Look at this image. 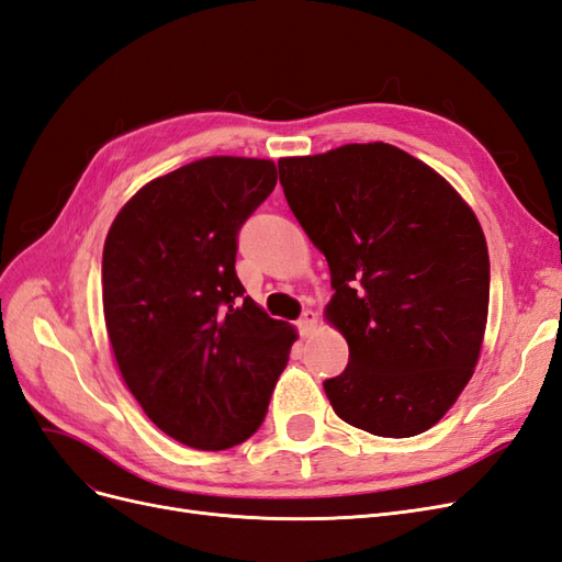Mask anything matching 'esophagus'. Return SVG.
I'll return each instance as SVG.
<instances>
[{"mask_svg":"<svg viewBox=\"0 0 562 562\" xmlns=\"http://www.w3.org/2000/svg\"><path fill=\"white\" fill-rule=\"evenodd\" d=\"M314 328H316V314H314L312 310L302 312V316H300V321H297V333H300L302 337H310V335L314 333Z\"/></svg>","mask_w":562,"mask_h":562,"instance_id":"1","label":"esophagus"}]
</instances>
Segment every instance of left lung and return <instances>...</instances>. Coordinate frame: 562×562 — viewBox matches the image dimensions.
<instances>
[{"label": "left lung", "mask_w": 562, "mask_h": 562, "mask_svg": "<svg viewBox=\"0 0 562 562\" xmlns=\"http://www.w3.org/2000/svg\"><path fill=\"white\" fill-rule=\"evenodd\" d=\"M288 206L326 255V316L349 366L323 382L339 419L384 438L431 429L473 375L490 260L473 211L434 168L386 145L279 161Z\"/></svg>", "instance_id": "left-lung-1"}]
</instances>
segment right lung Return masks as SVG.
I'll return each mask as SVG.
<instances>
[{"label":"right lung","instance_id":"add662e5","mask_svg":"<svg viewBox=\"0 0 562 562\" xmlns=\"http://www.w3.org/2000/svg\"><path fill=\"white\" fill-rule=\"evenodd\" d=\"M274 187V161L199 159L147 182L105 239L116 366L182 446L227 450L258 431L297 337L244 295L234 269L239 229Z\"/></svg>","mask_w":562,"mask_h":562}]
</instances>
